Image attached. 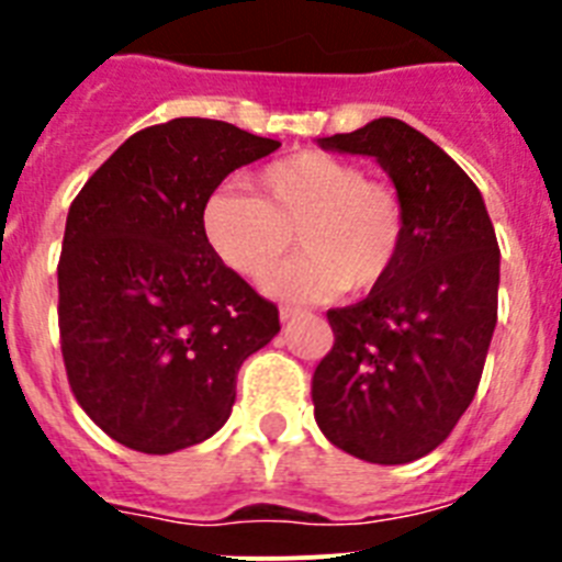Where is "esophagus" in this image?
<instances>
[{
  "mask_svg": "<svg viewBox=\"0 0 562 562\" xmlns=\"http://www.w3.org/2000/svg\"><path fill=\"white\" fill-rule=\"evenodd\" d=\"M301 315V310H292V306H281L278 310V317H281V324H286V321H292V317Z\"/></svg>",
  "mask_w": 562,
  "mask_h": 562,
  "instance_id": "34e87169",
  "label": "esophagus"
}]
</instances>
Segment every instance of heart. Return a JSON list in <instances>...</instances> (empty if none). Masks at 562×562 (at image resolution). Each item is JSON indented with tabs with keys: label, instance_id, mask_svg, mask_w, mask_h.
I'll use <instances>...</instances> for the list:
<instances>
[{
	"label": "heart",
	"instance_id": "b5f03b06",
	"mask_svg": "<svg viewBox=\"0 0 562 562\" xmlns=\"http://www.w3.org/2000/svg\"><path fill=\"white\" fill-rule=\"evenodd\" d=\"M252 191L220 188L202 205V233L238 276L265 278L295 241L292 265L267 281L281 297L317 301L355 295L396 272L408 241V213L389 182L366 180L357 162L326 151H297L252 177Z\"/></svg>",
	"mask_w": 562,
	"mask_h": 562
}]
</instances>
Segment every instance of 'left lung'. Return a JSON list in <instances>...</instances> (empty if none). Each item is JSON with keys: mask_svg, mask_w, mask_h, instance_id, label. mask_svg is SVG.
I'll list each match as a JSON object with an SVG mask.
<instances>
[{"mask_svg": "<svg viewBox=\"0 0 562 562\" xmlns=\"http://www.w3.org/2000/svg\"><path fill=\"white\" fill-rule=\"evenodd\" d=\"M317 146L380 162L405 202L408 241L385 284L326 312L335 346L312 376L315 422L357 459L408 464L448 439L479 389L498 321L493 222L475 182L396 117Z\"/></svg>", "mask_w": 562, "mask_h": 562, "instance_id": "obj_1", "label": "left lung"}]
</instances>
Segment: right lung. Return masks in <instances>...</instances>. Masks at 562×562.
I'll list each match as a JSON object with an SVG mask.
<instances>
[{
    "mask_svg": "<svg viewBox=\"0 0 562 562\" xmlns=\"http://www.w3.org/2000/svg\"><path fill=\"white\" fill-rule=\"evenodd\" d=\"M278 146L225 121L173 117L132 134L69 205L58 258L67 380L126 448L166 456L211 439L241 362L281 329L276 304L202 233L220 182Z\"/></svg>",
    "mask_w": 562,
    "mask_h": 562,
    "instance_id": "right-lung-1",
    "label": "right lung"
}]
</instances>
